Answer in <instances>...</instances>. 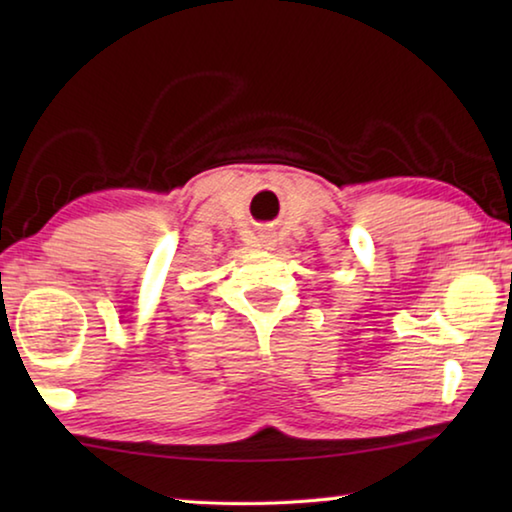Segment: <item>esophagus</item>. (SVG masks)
<instances>
[{"label": "esophagus", "mask_w": 512, "mask_h": 512, "mask_svg": "<svg viewBox=\"0 0 512 512\" xmlns=\"http://www.w3.org/2000/svg\"><path fill=\"white\" fill-rule=\"evenodd\" d=\"M259 239H262V244H264L266 248H271L273 241H275L271 235H268V232H262V235H259Z\"/></svg>", "instance_id": "obj_1"}]
</instances>
